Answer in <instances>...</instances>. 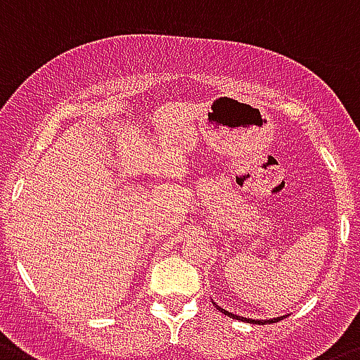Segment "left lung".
<instances>
[{"instance_id":"left-lung-1","label":"left lung","mask_w":360,"mask_h":360,"mask_svg":"<svg viewBox=\"0 0 360 360\" xmlns=\"http://www.w3.org/2000/svg\"><path fill=\"white\" fill-rule=\"evenodd\" d=\"M217 309L221 311V313H225L226 316H232V319H238V320H245V322H255V324H265V322H269V324H273V322H278V319H273V320H252V319H243V316H236V315H232V313H229V311H225L223 309V307H219V306H216Z\"/></svg>"}]
</instances>
